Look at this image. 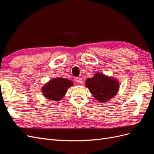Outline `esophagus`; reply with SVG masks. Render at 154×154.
I'll list each match as a JSON object with an SVG mask.
<instances>
[{
    "instance_id": "34e87169",
    "label": "esophagus",
    "mask_w": 154,
    "mask_h": 154,
    "mask_svg": "<svg viewBox=\"0 0 154 154\" xmlns=\"http://www.w3.org/2000/svg\"><path fill=\"white\" fill-rule=\"evenodd\" d=\"M76 81L78 83H82V82H83L82 78H80V77H77V78H76Z\"/></svg>"
}]
</instances>
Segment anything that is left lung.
I'll return each instance as SVG.
<instances>
[{
  "label": "left lung",
  "instance_id": "left-lung-1",
  "mask_svg": "<svg viewBox=\"0 0 154 154\" xmlns=\"http://www.w3.org/2000/svg\"><path fill=\"white\" fill-rule=\"evenodd\" d=\"M85 85L96 99L106 102L113 97L118 91V82L101 73L96 74L92 78H88Z\"/></svg>",
  "mask_w": 154,
  "mask_h": 154
}]
</instances>
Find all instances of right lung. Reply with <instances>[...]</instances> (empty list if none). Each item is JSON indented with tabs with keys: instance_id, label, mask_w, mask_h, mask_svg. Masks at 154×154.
Listing matches in <instances>:
<instances>
[{
	"instance_id": "add662e5",
	"label": "right lung",
	"mask_w": 154,
	"mask_h": 154,
	"mask_svg": "<svg viewBox=\"0 0 154 154\" xmlns=\"http://www.w3.org/2000/svg\"><path fill=\"white\" fill-rule=\"evenodd\" d=\"M72 85L73 83L71 80L56 78L43 87L42 92L48 99L58 101L62 98L68 88Z\"/></svg>"
}]
</instances>
